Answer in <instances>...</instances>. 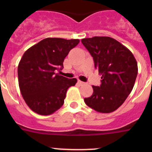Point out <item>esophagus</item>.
<instances>
[{"instance_id": "obj_1", "label": "esophagus", "mask_w": 152, "mask_h": 152, "mask_svg": "<svg viewBox=\"0 0 152 152\" xmlns=\"http://www.w3.org/2000/svg\"><path fill=\"white\" fill-rule=\"evenodd\" d=\"M77 84H78L79 85H83V84H84V82H83V81H81V80H77Z\"/></svg>"}]
</instances>
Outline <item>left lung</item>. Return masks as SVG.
I'll use <instances>...</instances> for the list:
<instances>
[{
    "mask_svg": "<svg viewBox=\"0 0 152 152\" xmlns=\"http://www.w3.org/2000/svg\"><path fill=\"white\" fill-rule=\"evenodd\" d=\"M81 42L102 76L100 86H92L94 93L84 102L96 112H113L132 91L138 75L136 60L126 46L111 37L94 36L82 39Z\"/></svg>",
    "mask_w": 152,
    "mask_h": 152,
    "instance_id": "obj_1",
    "label": "left lung"
}]
</instances>
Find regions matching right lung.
Returning a JSON list of instances; mask_svg holds the SVG:
<instances>
[{"label": "right lung", "instance_id": "obj_1", "mask_svg": "<svg viewBox=\"0 0 152 152\" xmlns=\"http://www.w3.org/2000/svg\"><path fill=\"white\" fill-rule=\"evenodd\" d=\"M79 39L46 38L24 52L18 65L21 94L28 107L39 115H50L64 104L67 90L77 79L55 73L62 69L68 52Z\"/></svg>", "mask_w": 152, "mask_h": 152}]
</instances>
